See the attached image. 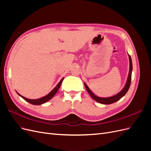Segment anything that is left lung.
Returning a JSON list of instances; mask_svg holds the SVG:
<instances>
[{"label": "left lung", "mask_w": 151, "mask_h": 151, "mask_svg": "<svg viewBox=\"0 0 151 151\" xmlns=\"http://www.w3.org/2000/svg\"><path fill=\"white\" fill-rule=\"evenodd\" d=\"M129 55V54H128ZM129 63H130V67H129V76L127 77V80L126 82V84L125 86L123 87V88L120 91L119 93H117L116 94L110 97H107V98H101V97H98L97 96H96L91 89L89 88V87L87 86L86 83H84L85 88L88 91L89 95L91 96L93 99H94L96 101H97L99 103H101L103 104H112L113 103H115L118 100H120L122 97L124 96L125 94L127 93L128 90L129 89L130 83H131V77H132V58L129 55Z\"/></svg>", "instance_id": "1"}]
</instances>
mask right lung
<instances>
[{
    "instance_id": "add662e5",
    "label": "right lung",
    "mask_w": 151,
    "mask_h": 151,
    "mask_svg": "<svg viewBox=\"0 0 151 151\" xmlns=\"http://www.w3.org/2000/svg\"><path fill=\"white\" fill-rule=\"evenodd\" d=\"M63 78L64 77H63V78L60 80V81L59 82V83H58V84L55 87V88H53V89L51 91V92L49 93L47 95L41 98H39V99H28V98H26L24 96H21L20 94L18 93L17 91L16 93H17V94L19 96H21L22 98H23L25 101H26L27 102H28L32 104H34V105H40V104H42L43 103H45L46 102L48 101L49 100L51 99L55 95V94L57 93V92L58 91V90L59 89V88H60V87L62 84V81L63 80Z\"/></svg>"
}]
</instances>
